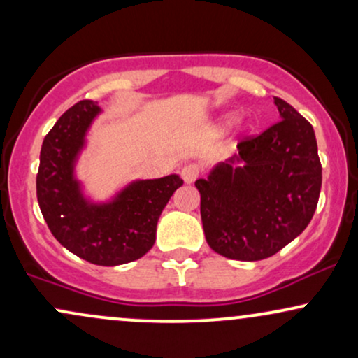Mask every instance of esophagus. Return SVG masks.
Wrapping results in <instances>:
<instances>
[{"label":"esophagus","instance_id":"obj_1","mask_svg":"<svg viewBox=\"0 0 358 358\" xmlns=\"http://www.w3.org/2000/svg\"><path fill=\"white\" fill-rule=\"evenodd\" d=\"M200 173H202V166H200L199 163H187V165L182 168V178L187 183L195 182L200 176Z\"/></svg>","mask_w":358,"mask_h":358}]
</instances>
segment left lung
I'll return each instance as SVG.
<instances>
[{
  "label": "left lung",
  "mask_w": 358,
  "mask_h": 358,
  "mask_svg": "<svg viewBox=\"0 0 358 358\" xmlns=\"http://www.w3.org/2000/svg\"><path fill=\"white\" fill-rule=\"evenodd\" d=\"M274 104L281 121L241 139L239 155L195 182L205 239L224 257L274 256L305 231L318 205L322 163L313 126L286 101L274 97Z\"/></svg>",
  "instance_id": "obj_1"
}]
</instances>
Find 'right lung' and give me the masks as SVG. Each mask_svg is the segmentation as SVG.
I'll use <instances>...</instances> for the list:
<instances>
[{"label": "right lung", "mask_w": 358, "mask_h": 358, "mask_svg": "<svg viewBox=\"0 0 358 358\" xmlns=\"http://www.w3.org/2000/svg\"><path fill=\"white\" fill-rule=\"evenodd\" d=\"M97 113L96 102L80 101L48 131L40 151L36 199L48 229L65 249L92 264L119 266L153 248L159 215L183 180L178 175L141 180L114 202L89 203L73 180V162Z\"/></svg>", "instance_id": "1"}]
</instances>
